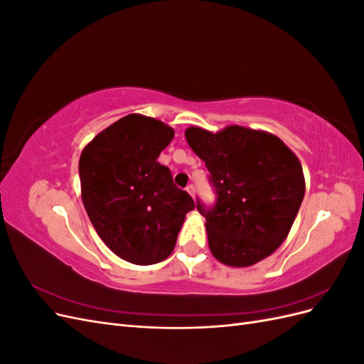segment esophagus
I'll return each mask as SVG.
<instances>
[{
    "label": "esophagus",
    "mask_w": 364,
    "mask_h": 364,
    "mask_svg": "<svg viewBox=\"0 0 364 364\" xmlns=\"http://www.w3.org/2000/svg\"><path fill=\"white\" fill-rule=\"evenodd\" d=\"M186 191H188V193H190V196H191L193 199H194V196H196V188H194V185H193V183H190L188 186H186Z\"/></svg>",
    "instance_id": "1"
}]
</instances>
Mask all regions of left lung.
I'll use <instances>...</instances> for the list:
<instances>
[{"label":"left lung","mask_w":364,"mask_h":364,"mask_svg":"<svg viewBox=\"0 0 364 364\" xmlns=\"http://www.w3.org/2000/svg\"><path fill=\"white\" fill-rule=\"evenodd\" d=\"M209 171L215 203L197 199L206 218L208 245L226 266L247 267L277 250L299 211L305 179L294 153L272 134L228 126L213 134L185 130Z\"/></svg>","instance_id":"left-lung-1"}]
</instances>
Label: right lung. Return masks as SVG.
<instances>
[{
	"label": "right lung",
	"mask_w": 364,
	"mask_h": 364,
	"mask_svg": "<svg viewBox=\"0 0 364 364\" xmlns=\"http://www.w3.org/2000/svg\"><path fill=\"white\" fill-rule=\"evenodd\" d=\"M174 130L130 114L100 132L79 161L82 200L97 234L115 255L138 266L170 257L191 196L158 162Z\"/></svg>",
	"instance_id": "right-lung-1"
}]
</instances>
